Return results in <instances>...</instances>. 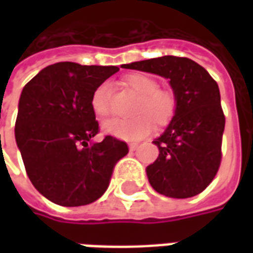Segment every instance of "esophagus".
Masks as SVG:
<instances>
[{
    "label": "esophagus",
    "mask_w": 253,
    "mask_h": 253,
    "mask_svg": "<svg viewBox=\"0 0 253 253\" xmlns=\"http://www.w3.org/2000/svg\"><path fill=\"white\" fill-rule=\"evenodd\" d=\"M138 146H139L138 143H130V146H128V148H130V152H134V150H137Z\"/></svg>",
    "instance_id": "1"
}]
</instances>
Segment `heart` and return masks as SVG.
I'll return each instance as SVG.
<instances>
[{"label":"heart","mask_w":253,"mask_h":253,"mask_svg":"<svg viewBox=\"0 0 253 253\" xmlns=\"http://www.w3.org/2000/svg\"><path fill=\"white\" fill-rule=\"evenodd\" d=\"M125 84L139 96L134 107V115L128 119L115 118L103 125V131L125 141H138L150 134L153 122L165 126L175 118L179 97L172 88H159V83L148 74H130ZM90 108L99 119L110 115L111 85L101 83L90 96Z\"/></svg>","instance_id":"heart-1"}]
</instances>
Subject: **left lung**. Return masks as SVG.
I'll use <instances>...</instances> for the list:
<instances>
[{
  "mask_svg": "<svg viewBox=\"0 0 253 253\" xmlns=\"http://www.w3.org/2000/svg\"><path fill=\"white\" fill-rule=\"evenodd\" d=\"M168 78L179 108L161 137L160 154L146 168L159 194L186 199L201 194L217 175L222 160L225 115L217 81L205 67L184 57L152 58L122 65Z\"/></svg>",
  "mask_w": 253,
  "mask_h": 253,
  "instance_id": "1",
  "label": "left lung"
}]
</instances>
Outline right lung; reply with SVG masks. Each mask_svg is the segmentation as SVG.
Segmentation results:
<instances>
[{
    "mask_svg": "<svg viewBox=\"0 0 253 253\" xmlns=\"http://www.w3.org/2000/svg\"><path fill=\"white\" fill-rule=\"evenodd\" d=\"M118 70L59 62L44 67L23 88L16 142L31 183L59 206L97 201L110 186L116 163L128 153L127 143L112 135L90 142L100 132L90 96Z\"/></svg>",
    "mask_w": 253,
    "mask_h": 253,
    "instance_id": "right-lung-1",
    "label": "right lung"
}]
</instances>
